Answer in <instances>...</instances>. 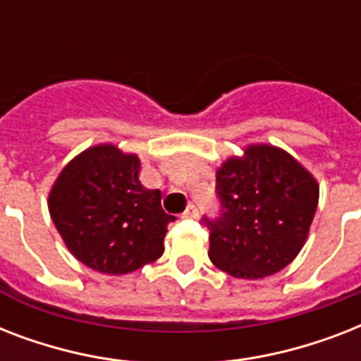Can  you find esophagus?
Returning <instances> with one entry per match:
<instances>
[{"mask_svg":"<svg viewBox=\"0 0 361 361\" xmlns=\"http://www.w3.org/2000/svg\"><path fill=\"white\" fill-rule=\"evenodd\" d=\"M183 217H185V219H197V217H198L197 206H195V204H189L185 212H183Z\"/></svg>","mask_w":361,"mask_h":361,"instance_id":"1","label":"esophagus"}]
</instances>
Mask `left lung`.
I'll return each instance as SVG.
<instances>
[{
	"label": "left lung",
	"instance_id": "1",
	"mask_svg": "<svg viewBox=\"0 0 361 361\" xmlns=\"http://www.w3.org/2000/svg\"><path fill=\"white\" fill-rule=\"evenodd\" d=\"M219 215L209 231V260L240 279L268 277L288 266L307 240L319 185L296 159L275 146H249L217 170Z\"/></svg>",
	"mask_w": 361,
	"mask_h": 361
}]
</instances>
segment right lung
<instances>
[{
	"label": "right lung",
	"instance_id": "add662e5",
	"mask_svg": "<svg viewBox=\"0 0 361 361\" xmlns=\"http://www.w3.org/2000/svg\"><path fill=\"white\" fill-rule=\"evenodd\" d=\"M140 161L112 144L90 147L54 183L48 209L65 245L87 268L130 274L164 251L176 221L161 206V191L138 180Z\"/></svg>",
	"mask_w": 361,
	"mask_h": 361
}]
</instances>
